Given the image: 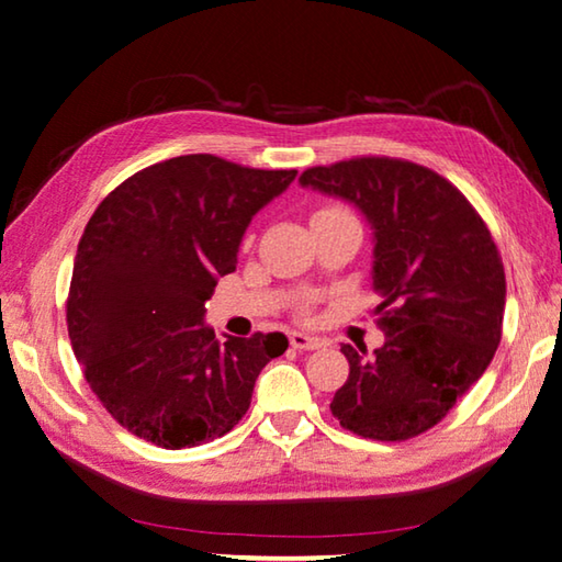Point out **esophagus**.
<instances>
[{"mask_svg": "<svg viewBox=\"0 0 562 562\" xmlns=\"http://www.w3.org/2000/svg\"><path fill=\"white\" fill-rule=\"evenodd\" d=\"M290 345H292L294 349L312 351V349H322V347H325V339L310 337V335H304V331H290Z\"/></svg>", "mask_w": 562, "mask_h": 562, "instance_id": "1", "label": "esophagus"}]
</instances>
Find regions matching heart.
I'll return each mask as SVG.
<instances>
[{
    "label": "heart",
    "instance_id": "obj_1",
    "mask_svg": "<svg viewBox=\"0 0 562 562\" xmlns=\"http://www.w3.org/2000/svg\"><path fill=\"white\" fill-rule=\"evenodd\" d=\"M331 213H345V211H341V207H322V211L315 213V217H319V215H331Z\"/></svg>",
    "mask_w": 562,
    "mask_h": 562
}]
</instances>
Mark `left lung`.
Wrapping results in <instances>:
<instances>
[{
    "label": "left lung",
    "instance_id": "8db88e82",
    "mask_svg": "<svg viewBox=\"0 0 562 562\" xmlns=\"http://www.w3.org/2000/svg\"><path fill=\"white\" fill-rule=\"evenodd\" d=\"M304 188L359 207L374 231L372 280L384 345L341 347L349 376L331 398L345 429L374 441L424 434L496 355L506 272L486 223L459 188L398 158L307 168Z\"/></svg>",
    "mask_w": 562,
    "mask_h": 562
}]
</instances>
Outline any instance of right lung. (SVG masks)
I'll return each mask as SVG.
<instances>
[{"instance_id": "obj_1", "label": "right lung", "mask_w": 562, "mask_h": 562, "mask_svg": "<svg viewBox=\"0 0 562 562\" xmlns=\"http://www.w3.org/2000/svg\"><path fill=\"white\" fill-rule=\"evenodd\" d=\"M294 176L178 156L123 180L91 215L66 325L91 392L123 429L190 449L221 439L250 408L255 379L288 337L221 345L203 322L205 300L235 270L252 215Z\"/></svg>"}]
</instances>
